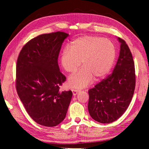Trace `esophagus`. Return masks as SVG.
Returning <instances> with one entry per match:
<instances>
[{
	"mask_svg": "<svg viewBox=\"0 0 149 149\" xmlns=\"http://www.w3.org/2000/svg\"><path fill=\"white\" fill-rule=\"evenodd\" d=\"M72 92H73V96H76L79 92V90L77 89H72Z\"/></svg>",
	"mask_w": 149,
	"mask_h": 149,
	"instance_id": "1",
	"label": "esophagus"
}]
</instances>
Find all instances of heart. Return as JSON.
I'll use <instances>...</instances> for the list:
<instances>
[{
  "label": "heart",
  "instance_id": "b5f03b06",
  "mask_svg": "<svg viewBox=\"0 0 149 149\" xmlns=\"http://www.w3.org/2000/svg\"><path fill=\"white\" fill-rule=\"evenodd\" d=\"M116 48L111 40L97 36L86 35L72 41L69 49L61 53L60 64L66 72L73 74L81 66L83 68L69 78L68 85L83 88L93 78L99 80L109 73L116 58Z\"/></svg>",
  "mask_w": 149,
  "mask_h": 149
}]
</instances>
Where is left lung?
<instances>
[{"label": "left lung", "instance_id": "left-lung-1", "mask_svg": "<svg viewBox=\"0 0 149 149\" xmlns=\"http://www.w3.org/2000/svg\"><path fill=\"white\" fill-rule=\"evenodd\" d=\"M112 73L88 91V111L98 123H111L118 119L129 107L136 86L135 66L132 53L124 40Z\"/></svg>", "mask_w": 149, "mask_h": 149}]
</instances>
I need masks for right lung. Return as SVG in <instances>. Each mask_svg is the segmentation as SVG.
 Segmentation results:
<instances>
[{
	"label": "right lung",
	"instance_id": "obj_1",
	"mask_svg": "<svg viewBox=\"0 0 149 149\" xmlns=\"http://www.w3.org/2000/svg\"><path fill=\"white\" fill-rule=\"evenodd\" d=\"M62 31L40 35L22 48L16 67V89L29 115L36 123L54 127L65 118L73 93L59 91L66 81L58 64Z\"/></svg>",
	"mask_w": 149,
	"mask_h": 149
}]
</instances>
